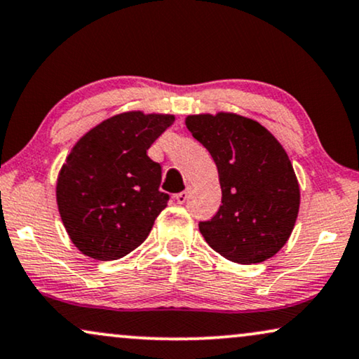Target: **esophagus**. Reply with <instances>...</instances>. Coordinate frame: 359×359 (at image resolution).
Instances as JSON below:
<instances>
[{"mask_svg":"<svg viewBox=\"0 0 359 359\" xmlns=\"http://www.w3.org/2000/svg\"><path fill=\"white\" fill-rule=\"evenodd\" d=\"M187 198H189V189L175 195V201H177V203H180V205H184V203L187 202Z\"/></svg>","mask_w":359,"mask_h":359,"instance_id":"obj_1","label":"esophagus"}]
</instances>
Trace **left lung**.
<instances>
[{"instance_id": "left-lung-1", "label": "left lung", "mask_w": 359, "mask_h": 359, "mask_svg": "<svg viewBox=\"0 0 359 359\" xmlns=\"http://www.w3.org/2000/svg\"><path fill=\"white\" fill-rule=\"evenodd\" d=\"M185 126L219 170L222 205L198 229L226 260L252 265L287 243L300 208V185L288 154L257 121L219 112L195 114Z\"/></svg>"}]
</instances>
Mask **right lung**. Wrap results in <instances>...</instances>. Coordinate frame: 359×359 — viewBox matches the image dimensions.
<instances>
[{
    "mask_svg": "<svg viewBox=\"0 0 359 359\" xmlns=\"http://www.w3.org/2000/svg\"><path fill=\"white\" fill-rule=\"evenodd\" d=\"M170 114L122 112L84 134L61 167L56 201L72 243L96 260H119L151 233L169 195L161 192V164L149 147Z\"/></svg>",
    "mask_w": 359,
    "mask_h": 359,
    "instance_id": "obj_1",
    "label": "right lung"
}]
</instances>
